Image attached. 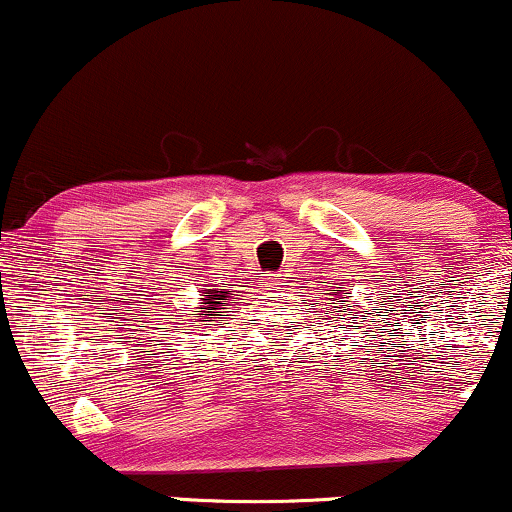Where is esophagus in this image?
Segmentation results:
<instances>
[{
    "mask_svg": "<svg viewBox=\"0 0 512 512\" xmlns=\"http://www.w3.org/2000/svg\"><path fill=\"white\" fill-rule=\"evenodd\" d=\"M264 284H267V286H269V291H276V289H279V286H281V281H279V279H276V276H272V274H267V276H264Z\"/></svg>",
    "mask_w": 512,
    "mask_h": 512,
    "instance_id": "1",
    "label": "esophagus"
}]
</instances>
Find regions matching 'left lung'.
<instances>
[{"instance_id": "obj_1", "label": "left lung", "mask_w": 512, "mask_h": 512, "mask_svg": "<svg viewBox=\"0 0 512 512\" xmlns=\"http://www.w3.org/2000/svg\"><path fill=\"white\" fill-rule=\"evenodd\" d=\"M330 296H334L332 301H334V308H337V310H334V313H339V315H342V320H346V310H351V305H349V301H339V296H342V286H337V289H334V293H330ZM337 302H346L347 305L339 309L336 305ZM361 322H363V320H361Z\"/></svg>"}]
</instances>
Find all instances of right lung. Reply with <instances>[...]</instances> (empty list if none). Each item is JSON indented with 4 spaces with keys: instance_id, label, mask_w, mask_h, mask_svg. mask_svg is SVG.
<instances>
[{
    "instance_id": "add662e5",
    "label": "right lung",
    "mask_w": 512,
    "mask_h": 512,
    "mask_svg": "<svg viewBox=\"0 0 512 512\" xmlns=\"http://www.w3.org/2000/svg\"><path fill=\"white\" fill-rule=\"evenodd\" d=\"M199 296H204L202 308L195 310V320H192V325H195V322H199V325L209 322V315L216 313V310H223L221 305H226L228 301H231L233 293L228 289H216V284H211V286H207V289L199 291Z\"/></svg>"
}]
</instances>
